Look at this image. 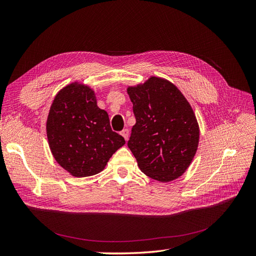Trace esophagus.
Here are the masks:
<instances>
[{"mask_svg":"<svg viewBox=\"0 0 256 256\" xmlns=\"http://www.w3.org/2000/svg\"><path fill=\"white\" fill-rule=\"evenodd\" d=\"M120 134L124 136V138H125V140L127 141L128 140V136H129V130L127 129V128H125V129H122V131H120Z\"/></svg>","mask_w":256,"mask_h":256,"instance_id":"obj_1","label":"esophagus"}]
</instances>
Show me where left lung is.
Listing matches in <instances>:
<instances>
[{"mask_svg": "<svg viewBox=\"0 0 256 256\" xmlns=\"http://www.w3.org/2000/svg\"><path fill=\"white\" fill-rule=\"evenodd\" d=\"M127 92L136 116L127 144L138 168L159 182L182 176L194 157L200 138L187 99L174 84L157 76Z\"/></svg>", "mask_w": 256, "mask_h": 256, "instance_id": "obj_1", "label": "left lung"}]
</instances>
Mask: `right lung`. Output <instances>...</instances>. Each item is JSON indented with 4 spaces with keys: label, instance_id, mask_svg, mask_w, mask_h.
I'll list each match as a JSON object with an SVG mask.
<instances>
[{
    "label": "right lung",
    "instance_id": "right-lung-1",
    "mask_svg": "<svg viewBox=\"0 0 256 256\" xmlns=\"http://www.w3.org/2000/svg\"><path fill=\"white\" fill-rule=\"evenodd\" d=\"M47 136L58 164L76 177L98 174L124 138L114 132L109 115L97 106L94 92L85 85H67L53 100Z\"/></svg>",
    "mask_w": 256,
    "mask_h": 256
}]
</instances>
